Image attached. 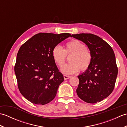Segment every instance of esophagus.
I'll return each mask as SVG.
<instances>
[{
	"mask_svg": "<svg viewBox=\"0 0 127 127\" xmlns=\"http://www.w3.org/2000/svg\"><path fill=\"white\" fill-rule=\"evenodd\" d=\"M70 76H67V75H64V80H68V79H70Z\"/></svg>",
	"mask_w": 127,
	"mask_h": 127,
	"instance_id": "obj_1",
	"label": "esophagus"
}]
</instances>
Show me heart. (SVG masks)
I'll list each match as a JSON object with an SVG mask.
<instances>
[{
  "label": "heart",
  "mask_w": 127,
  "mask_h": 127,
  "mask_svg": "<svg viewBox=\"0 0 127 127\" xmlns=\"http://www.w3.org/2000/svg\"><path fill=\"white\" fill-rule=\"evenodd\" d=\"M71 54L69 61L71 63L64 66L66 56ZM54 61L61 67V71L64 74L71 75L79 71L85 70L91 64L92 55L88 48L82 42L78 40H73L67 42L63 49L59 46H56L52 51Z\"/></svg>",
  "instance_id": "b5f03b06"
}]
</instances>
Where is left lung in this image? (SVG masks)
<instances>
[{"label":"left lung","mask_w":127,"mask_h":127,"mask_svg":"<svg viewBox=\"0 0 127 127\" xmlns=\"http://www.w3.org/2000/svg\"><path fill=\"white\" fill-rule=\"evenodd\" d=\"M84 42L92 55L91 64L77 76L80 82L76 90L79 98L94 104L107 98L114 90L118 68L112 47L101 37L92 34H72Z\"/></svg>","instance_id":"obj_1"}]
</instances>
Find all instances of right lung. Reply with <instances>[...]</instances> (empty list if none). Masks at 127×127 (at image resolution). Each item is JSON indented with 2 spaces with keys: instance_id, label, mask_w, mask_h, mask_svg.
<instances>
[{
  "instance_id": "right-lung-1",
  "label": "right lung",
  "mask_w": 127,
  "mask_h": 127,
  "mask_svg": "<svg viewBox=\"0 0 127 127\" xmlns=\"http://www.w3.org/2000/svg\"><path fill=\"white\" fill-rule=\"evenodd\" d=\"M69 33H40L35 35L19 49L15 72L21 93L35 104H46L55 98L64 81L52 56V51Z\"/></svg>"
}]
</instances>
